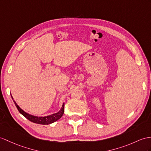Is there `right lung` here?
Wrapping results in <instances>:
<instances>
[{"label":"right lung","mask_w":151,"mask_h":151,"mask_svg":"<svg viewBox=\"0 0 151 151\" xmlns=\"http://www.w3.org/2000/svg\"><path fill=\"white\" fill-rule=\"evenodd\" d=\"M12 99H13V98L12 97ZM13 102L14 104H15L16 107L17 108L18 111H19L22 115H24L25 118L27 119H28L29 120H30L31 122H34L36 124H42V125H48L50 124H52L54 122H56L58 120L60 119L61 117L63 116V113H64V106H65V103L63 104V106H62V108L60 109V111L56 113L52 114L51 115H49L47 116H44V117H38V116H33L31 115H29V114L27 113L26 112H25L24 111H23L19 106L17 105V104L16 103V102L13 100Z\"/></svg>","instance_id":"right-lung-1"}]
</instances>
